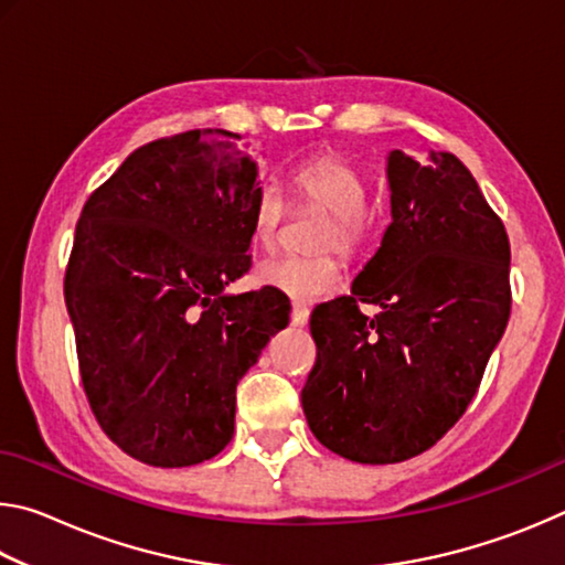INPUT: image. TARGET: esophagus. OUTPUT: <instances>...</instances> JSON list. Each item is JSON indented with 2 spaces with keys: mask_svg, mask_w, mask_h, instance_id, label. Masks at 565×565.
<instances>
[{
  "mask_svg": "<svg viewBox=\"0 0 565 565\" xmlns=\"http://www.w3.org/2000/svg\"><path fill=\"white\" fill-rule=\"evenodd\" d=\"M309 317H311V311L306 309L303 303H299V301L291 303V323H294V327H303V323H309Z\"/></svg>",
  "mask_w": 565,
  "mask_h": 565,
  "instance_id": "esophagus-1",
  "label": "esophagus"
}]
</instances>
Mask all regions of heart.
I'll return each instance as SVG.
<instances>
[{"instance_id":"heart-1","label":"heart","mask_w":565,"mask_h":565,"mask_svg":"<svg viewBox=\"0 0 565 565\" xmlns=\"http://www.w3.org/2000/svg\"><path fill=\"white\" fill-rule=\"evenodd\" d=\"M289 186L296 206H319L331 222L317 242L319 252H339L347 259H359L376 228V214L369 206V181L351 161L331 151L303 159L291 171ZM289 216V204L276 186H264L252 206V242L262 252L279 244ZM259 279L296 301H319L341 286V264L333 254L281 256L262 264Z\"/></svg>"}]
</instances>
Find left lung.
Returning a JSON list of instances; mask_svg holds the SVG:
<instances>
[{
	"mask_svg": "<svg viewBox=\"0 0 565 565\" xmlns=\"http://www.w3.org/2000/svg\"><path fill=\"white\" fill-rule=\"evenodd\" d=\"M391 224L351 296L311 313L301 388L313 436L349 461L398 463L451 431L511 317L501 216L451 151L388 157ZM380 306L376 318L360 311Z\"/></svg>",
	"mask_w": 565,
	"mask_h": 565,
	"instance_id": "1",
	"label": "left lung"
}]
</instances>
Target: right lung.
<instances>
[{
  "instance_id": "obj_1",
  "label": "right lung",
  "mask_w": 565,
  "mask_h": 565,
  "mask_svg": "<svg viewBox=\"0 0 565 565\" xmlns=\"http://www.w3.org/2000/svg\"><path fill=\"white\" fill-rule=\"evenodd\" d=\"M264 154L224 129L134 149L92 191L64 274L82 386L102 431L161 468L232 441L236 384L289 299L274 286L226 296L252 269V206Z\"/></svg>"
}]
</instances>
